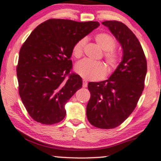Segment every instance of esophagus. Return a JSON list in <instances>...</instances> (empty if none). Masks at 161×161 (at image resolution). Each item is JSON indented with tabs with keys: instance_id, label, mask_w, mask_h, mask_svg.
<instances>
[{
	"instance_id": "esophagus-1",
	"label": "esophagus",
	"mask_w": 161,
	"mask_h": 161,
	"mask_svg": "<svg viewBox=\"0 0 161 161\" xmlns=\"http://www.w3.org/2000/svg\"><path fill=\"white\" fill-rule=\"evenodd\" d=\"M87 86V82H86V80H83L82 82V87H86Z\"/></svg>"
}]
</instances>
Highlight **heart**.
Masks as SVG:
<instances>
[{"instance_id":"1","label":"heart","mask_w":161,"mask_h":161,"mask_svg":"<svg viewBox=\"0 0 161 161\" xmlns=\"http://www.w3.org/2000/svg\"><path fill=\"white\" fill-rule=\"evenodd\" d=\"M95 40L98 45L104 50V58L111 68H115L120 62V55L114 50L117 46L115 38L106 32H100L95 36ZM86 38H82L73 47V56L80 58L83 55ZM75 71L79 76L86 80H99L105 77L107 74L106 67L103 62H91L83 59L75 65Z\"/></svg>"}]
</instances>
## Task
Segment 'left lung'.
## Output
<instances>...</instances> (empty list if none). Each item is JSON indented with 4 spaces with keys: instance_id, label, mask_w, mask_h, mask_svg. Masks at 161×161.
Segmentation results:
<instances>
[{
    "instance_id": "1",
    "label": "left lung",
    "mask_w": 161,
    "mask_h": 161,
    "mask_svg": "<svg viewBox=\"0 0 161 161\" xmlns=\"http://www.w3.org/2000/svg\"><path fill=\"white\" fill-rule=\"evenodd\" d=\"M123 48V59L107 80L89 82L91 98L86 114L91 125L99 129L117 127L129 117L143 93L147 62L139 40L123 23L105 21Z\"/></svg>"
}]
</instances>
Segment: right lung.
Returning a JSON list of instances; mask_svg holds the SVG:
<instances>
[{
  "label": "right lung",
  "instance_id": "1",
  "mask_svg": "<svg viewBox=\"0 0 161 161\" xmlns=\"http://www.w3.org/2000/svg\"><path fill=\"white\" fill-rule=\"evenodd\" d=\"M99 26L97 21L51 18L26 38L16 71L19 95L34 120L52 125L65 117L64 105L82 86L80 76L70 73L73 47Z\"/></svg>",
  "mask_w": 161,
  "mask_h": 161
}]
</instances>
